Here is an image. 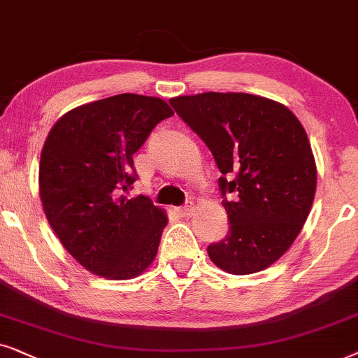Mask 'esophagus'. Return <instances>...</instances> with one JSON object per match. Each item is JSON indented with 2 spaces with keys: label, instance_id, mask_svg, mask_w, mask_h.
<instances>
[{
  "label": "esophagus",
  "instance_id": "obj_1",
  "mask_svg": "<svg viewBox=\"0 0 358 358\" xmlns=\"http://www.w3.org/2000/svg\"><path fill=\"white\" fill-rule=\"evenodd\" d=\"M193 211H194V204H193L192 201L185 204V206H182V208H178V209H176V213H178V214H182L183 217H188V216H192Z\"/></svg>",
  "mask_w": 358,
  "mask_h": 358
}]
</instances>
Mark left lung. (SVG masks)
Listing matches in <instances>:
<instances>
[{
    "mask_svg": "<svg viewBox=\"0 0 358 358\" xmlns=\"http://www.w3.org/2000/svg\"><path fill=\"white\" fill-rule=\"evenodd\" d=\"M170 104L213 152L222 176L229 234L208 247L219 268L249 275L273 265L311 211L317 170L299 119L273 99L249 93H199Z\"/></svg>",
    "mask_w": 358,
    "mask_h": 358,
    "instance_id": "1",
    "label": "left lung"
}]
</instances>
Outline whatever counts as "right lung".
<instances>
[{"label": "right lung", "instance_id": "add662e5", "mask_svg": "<svg viewBox=\"0 0 358 358\" xmlns=\"http://www.w3.org/2000/svg\"><path fill=\"white\" fill-rule=\"evenodd\" d=\"M173 116L162 98L122 93L82 104L59 117L39 162L45 217L83 268L129 280L154 264L169 216L145 196L127 199L132 155L150 131Z\"/></svg>", "mask_w": 358, "mask_h": 358}]
</instances>
